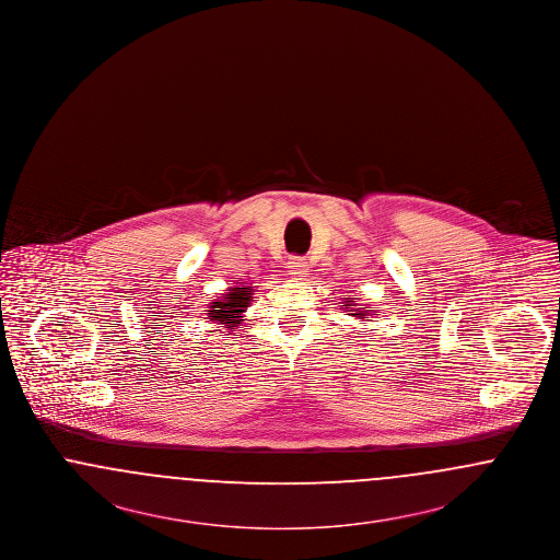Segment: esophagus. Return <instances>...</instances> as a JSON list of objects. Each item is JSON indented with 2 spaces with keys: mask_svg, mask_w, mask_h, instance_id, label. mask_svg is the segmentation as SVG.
<instances>
[{
  "mask_svg": "<svg viewBox=\"0 0 560 560\" xmlns=\"http://www.w3.org/2000/svg\"><path fill=\"white\" fill-rule=\"evenodd\" d=\"M288 272L293 279H304V277H308V262L304 258H292L288 262Z\"/></svg>",
  "mask_w": 560,
  "mask_h": 560,
  "instance_id": "esophagus-1",
  "label": "esophagus"
}]
</instances>
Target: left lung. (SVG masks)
<instances>
[{"label": "left lung", "instance_id": "obj_1", "mask_svg": "<svg viewBox=\"0 0 560 560\" xmlns=\"http://www.w3.org/2000/svg\"><path fill=\"white\" fill-rule=\"evenodd\" d=\"M357 302H359V298H345L342 306L347 308L348 315L359 320H372L373 313H375V311H372V306L370 304H357Z\"/></svg>", "mask_w": 560, "mask_h": 560}]
</instances>
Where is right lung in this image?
<instances>
[{"label":"right lung","mask_w":560,"mask_h":560,"mask_svg":"<svg viewBox=\"0 0 560 560\" xmlns=\"http://www.w3.org/2000/svg\"><path fill=\"white\" fill-rule=\"evenodd\" d=\"M254 288L249 283H237L229 288L226 292L220 293L215 300L208 304L206 319L212 320L215 325L224 327L226 331H235L243 323V315L247 306L254 302Z\"/></svg>","instance_id":"right-lung-1"}]
</instances>
